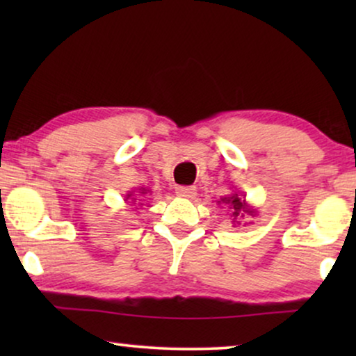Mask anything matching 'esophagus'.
Returning <instances> with one entry per match:
<instances>
[{
  "label": "esophagus",
  "mask_w": 356,
  "mask_h": 356,
  "mask_svg": "<svg viewBox=\"0 0 356 356\" xmlns=\"http://www.w3.org/2000/svg\"><path fill=\"white\" fill-rule=\"evenodd\" d=\"M177 194L179 197H186V199H191L196 196V186H178L177 189Z\"/></svg>",
  "instance_id": "esophagus-1"
}]
</instances>
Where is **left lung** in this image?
<instances>
[{
  "label": "left lung",
  "instance_id": "8db88e82",
  "mask_svg": "<svg viewBox=\"0 0 356 356\" xmlns=\"http://www.w3.org/2000/svg\"><path fill=\"white\" fill-rule=\"evenodd\" d=\"M218 202L227 204L228 209H230V212H232L233 222H236L238 217H245V213H250V216H254V211H252V209L246 204L245 199L238 196V194H233V196L223 197L222 201H218ZM236 223H238V222H236Z\"/></svg>",
  "mask_w": 356,
  "mask_h": 356
}]
</instances>
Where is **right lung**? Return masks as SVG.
<instances>
[{
	"label": "right lung",
	"mask_w": 356,
	"mask_h": 356,
	"mask_svg": "<svg viewBox=\"0 0 356 356\" xmlns=\"http://www.w3.org/2000/svg\"><path fill=\"white\" fill-rule=\"evenodd\" d=\"M147 191H149V189L140 188V193H143V194H147ZM131 196H133V194H128V196H126V199H129ZM136 201H138V199H134V202H133V204H136ZM140 206H143V204H140Z\"/></svg>",
	"instance_id": "add662e5"
}]
</instances>
